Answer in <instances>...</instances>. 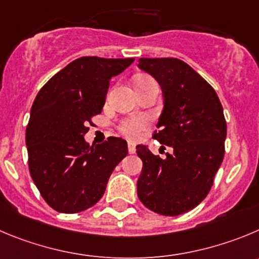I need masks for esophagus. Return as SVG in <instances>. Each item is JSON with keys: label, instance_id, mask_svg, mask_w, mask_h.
Here are the masks:
<instances>
[{"label": "esophagus", "instance_id": "34e87169", "mask_svg": "<svg viewBox=\"0 0 259 259\" xmlns=\"http://www.w3.org/2000/svg\"><path fill=\"white\" fill-rule=\"evenodd\" d=\"M135 151H137V149H135V144L127 143V152H129L130 154H133V153H135Z\"/></svg>", "mask_w": 259, "mask_h": 259}]
</instances>
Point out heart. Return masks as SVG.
Returning <instances> with one entry per match:
<instances>
[{"label":"heart","mask_w":259,"mask_h":259,"mask_svg":"<svg viewBox=\"0 0 259 259\" xmlns=\"http://www.w3.org/2000/svg\"><path fill=\"white\" fill-rule=\"evenodd\" d=\"M149 80H153V79L149 78V76H139V78L137 79V87ZM148 118H147L146 116H133V117L122 120V121L120 122V125H118V130H120V133H121L122 135H125L126 138L135 139V138H138L141 135L142 132H144V130L148 127Z\"/></svg>","instance_id":"heart-1"}]
</instances>
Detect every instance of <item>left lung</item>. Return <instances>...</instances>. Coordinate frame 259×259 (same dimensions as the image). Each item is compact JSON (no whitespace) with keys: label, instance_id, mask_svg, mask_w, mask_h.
Instances as JSON below:
<instances>
[{"label":"left lung","instance_id":"8db88e82","mask_svg":"<svg viewBox=\"0 0 259 259\" xmlns=\"http://www.w3.org/2000/svg\"><path fill=\"white\" fill-rule=\"evenodd\" d=\"M163 92V110L153 139L172 148L165 158L137 146L143 162L138 197L147 208L179 216L211 190L225 154L226 120L214 89L179 59H139Z\"/></svg>","mask_w":259,"mask_h":259}]
</instances>
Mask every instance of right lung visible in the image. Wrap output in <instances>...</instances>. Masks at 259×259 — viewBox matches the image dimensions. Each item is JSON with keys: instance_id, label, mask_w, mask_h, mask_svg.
<instances>
[{"instance_id": "add662e5", "label": "right lung", "mask_w": 259, "mask_h": 259, "mask_svg": "<svg viewBox=\"0 0 259 259\" xmlns=\"http://www.w3.org/2000/svg\"><path fill=\"white\" fill-rule=\"evenodd\" d=\"M133 61L80 57L38 92L25 133L29 172L55 211L78 213L94 206L127 154L121 138L110 137L102 144L89 146L84 135L92 118L102 112L110 79Z\"/></svg>"}]
</instances>
